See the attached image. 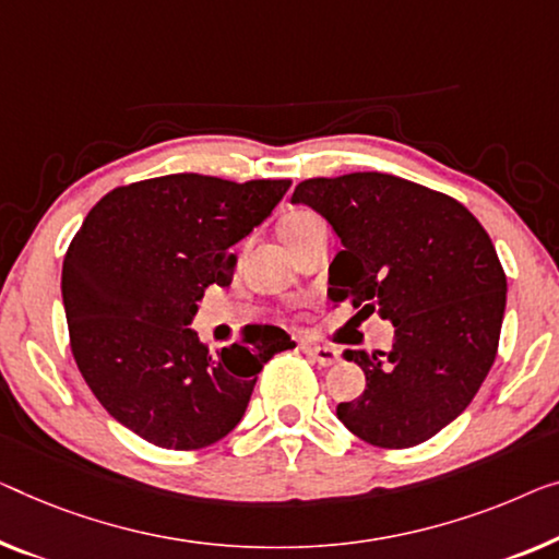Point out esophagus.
I'll use <instances>...</instances> for the list:
<instances>
[{"label":"esophagus","instance_id":"1","mask_svg":"<svg viewBox=\"0 0 559 559\" xmlns=\"http://www.w3.org/2000/svg\"><path fill=\"white\" fill-rule=\"evenodd\" d=\"M304 352L319 366H333L338 361V352L333 346H304Z\"/></svg>","mask_w":559,"mask_h":559}]
</instances>
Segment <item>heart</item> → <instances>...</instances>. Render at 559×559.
<instances>
[{
  "label": "heart",
  "instance_id": "heart-1",
  "mask_svg": "<svg viewBox=\"0 0 559 559\" xmlns=\"http://www.w3.org/2000/svg\"><path fill=\"white\" fill-rule=\"evenodd\" d=\"M321 226H323V221L319 218V215L308 213V211H298L283 221L281 230H283V238H286V243H290V240L301 238V236H306V233H311Z\"/></svg>",
  "mask_w": 559,
  "mask_h": 559
}]
</instances>
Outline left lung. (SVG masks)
Listing matches in <instances>:
<instances>
[{"mask_svg":"<svg viewBox=\"0 0 559 559\" xmlns=\"http://www.w3.org/2000/svg\"><path fill=\"white\" fill-rule=\"evenodd\" d=\"M290 203L313 207L344 251L329 296L394 323L389 352L346 348L366 389L336 406L373 447L406 449L452 424L492 369L507 278L487 230L454 198L386 173L298 182Z\"/></svg>","mask_w":559,"mask_h":559,"instance_id":"1","label":"left lung"}]
</instances>
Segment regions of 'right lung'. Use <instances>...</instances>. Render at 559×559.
Masks as SVG:
<instances>
[{
    "mask_svg": "<svg viewBox=\"0 0 559 559\" xmlns=\"http://www.w3.org/2000/svg\"><path fill=\"white\" fill-rule=\"evenodd\" d=\"M290 180L178 173L115 188L87 213L62 263L78 369L112 419L163 449H203L243 419L263 364L296 344L248 326L207 352L190 329L211 283L230 286L228 248L269 218Z\"/></svg>",
    "mask_w": 559,
    "mask_h": 559,
    "instance_id": "obj_1",
    "label": "right lung"
}]
</instances>
